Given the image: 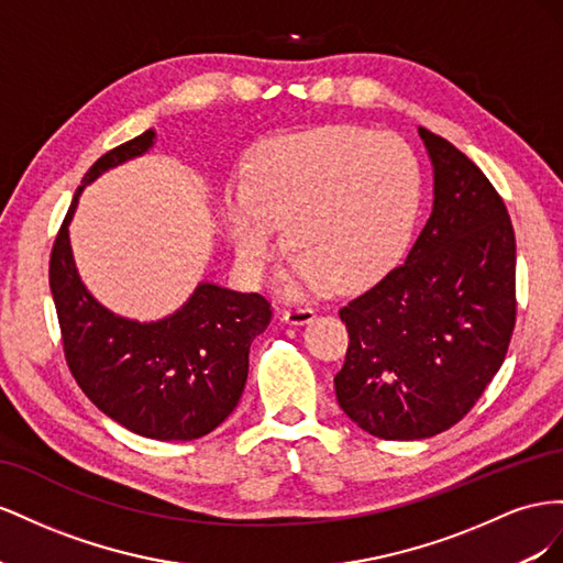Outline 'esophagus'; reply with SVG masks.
Segmentation results:
<instances>
[{
	"mask_svg": "<svg viewBox=\"0 0 563 563\" xmlns=\"http://www.w3.org/2000/svg\"><path fill=\"white\" fill-rule=\"evenodd\" d=\"M316 318V309L311 307H290L283 311V320L290 325H303V323H311Z\"/></svg>",
	"mask_w": 563,
	"mask_h": 563,
	"instance_id": "obj_1",
	"label": "esophagus"
}]
</instances>
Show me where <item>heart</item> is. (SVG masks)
<instances>
[{
  "instance_id": "obj_1",
  "label": "heart",
  "mask_w": 563,
  "mask_h": 563,
  "mask_svg": "<svg viewBox=\"0 0 563 563\" xmlns=\"http://www.w3.org/2000/svg\"><path fill=\"white\" fill-rule=\"evenodd\" d=\"M422 205L420 159L406 139L363 126L283 136L256 153L250 184L229 190L223 221L235 260L260 276L278 252V227L297 250L287 295L332 280L363 287L406 252Z\"/></svg>"
}]
</instances>
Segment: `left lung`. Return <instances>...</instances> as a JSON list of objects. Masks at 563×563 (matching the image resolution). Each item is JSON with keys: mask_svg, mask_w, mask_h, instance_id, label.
<instances>
[{"mask_svg": "<svg viewBox=\"0 0 563 563\" xmlns=\"http://www.w3.org/2000/svg\"><path fill=\"white\" fill-rule=\"evenodd\" d=\"M433 207L406 262L351 299L340 408L387 441L429 439L467 415L517 323V240L500 192L451 141L420 126Z\"/></svg>", "mask_w": 563, "mask_h": 563, "instance_id": "obj_1", "label": "left lung"}]
</instances>
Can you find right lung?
<instances>
[{"label": "right lung", "instance_id": "obj_1", "mask_svg": "<svg viewBox=\"0 0 563 563\" xmlns=\"http://www.w3.org/2000/svg\"><path fill=\"white\" fill-rule=\"evenodd\" d=\"M155 132L101 155L85 174L49 260L63 353L79 389L124 429L157 441H190L217 429L243 396L250 344L271 323L256 292L200 283L184 307L155 323L115 316L96 301L75 268L68 227L79 192L110 167L146 153Z\"/></svg>", "mask_w": 563, "mask_h": 563}]
</instances>
